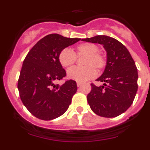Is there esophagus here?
Returning <instances> with one entry per match:
<instances>
[{
    "mask_svg": "<svg viewBox=\"0 0 150 150\" xmlns=\"http://www.w3.org/2000/svg\"><path fill=\"white\" fill-rule=\"evenodd\" d=\"M82 83L81 82H77V86H78V87H81V86H82Z\"/></svg>",
    "mask_w": 150,
    "mask_h": 150,
    "instance_id": "34e87169",
    "label": "esophagus"
}]
</instances>
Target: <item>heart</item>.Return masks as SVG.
<instances>
[{
  "label": "heart",
  "mask_w": 150,
  "mask_h": 150,
  "mask_svg": "<svg viewBox=\"0 0 150 150\" xmlns=\"http://www.w3.org/2000/svg\"><path fill=\"white\" fill-rule=\"evenodd\" d=\"M99 47L95 43H84L78 45L73 51L64 48L59 52L58 60L63 67H69L75 62L77 57H84L82 64L84 67H74L67 72L69 79L78 82H84L94 78L96 69L100 72L106 65V58L99 51Z\"/></svg>",
  "instance_id": "heart-1"
}]
</instances>
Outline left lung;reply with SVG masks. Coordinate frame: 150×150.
Wrapping results in <instances>:
<instances>
[{
    "label": "left lung",
    "instance_id": "obj_1",
    "mask_svg": "<svg viewBox=\"0 0 150 150\" xmlns=\"http://www.w3.org/2000/svg\"><path fill=\"white\" fill-rule=\"evenodd\" d=\"M83 41L103 45L107 51V64L96 81L103 86L91 84L88 103L95 114L115 117L126 111L133 103L138 89V72L131 54L122 43L107 35H96Z\"/></svg>",
    "mask_w": 150,
    "mask_h": 150
}]
</instances>
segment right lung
<instances>
[{
    "label": "right lung",
    "instance_id": "add662e5",
    "mask_svg": "<svg viewBox=\"0 0 150 150\" xmlns=\"http://www.w3.org/2000/svg\"><path fill=\"white\" fill-rule=\"evenodd\" d=\"M81 40L50 34L40 39L28 52L18 81L22 103L32 115L40 120H51L64 114L77 91L76 82L66 81L54 84L66 76L59 64L60 51Z\"/></svg>",
    "mask_w": 150,
    "mask_h": 150
}]
</instances>
